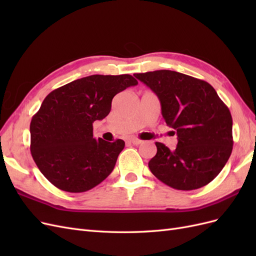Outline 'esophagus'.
<instances>
[{"instance_id": "obj_1", "label": "esophagus", "mask_w": 256, "mask_h": 256, "mask_svg": "<svg viewBox=\"0 0 256 256\" xmlns=\"http://www.w3.org/2000/svg\"><path fill=\"white\" fill-rule=\"evenodd\" d=\"M129 141H130V143H132L134 145H140L143 142L142 140H140V138H131Z\"/></svg>"}]
</instances>
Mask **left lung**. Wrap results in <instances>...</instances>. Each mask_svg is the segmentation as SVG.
<instances>
[{
  "mask_svg": "<svg viewBox=\"0 0 256 256\" xmlns=\"http://www.w3.org/2000/svg\"><path fill=\"white\" fill-rule=\"evenodd\" d=\"M159 98L166 125L177 131L171 150L156 142L148 166L159 180L177 190L204 187L216 177L233 150L228 108L206 81L172 70L134 74Z\"/></svg>",
  "mask_w": 256,
  "mask_h": 256,
  "instance_id": "obj_1",
  "label": "left lung"
}]
</instances>
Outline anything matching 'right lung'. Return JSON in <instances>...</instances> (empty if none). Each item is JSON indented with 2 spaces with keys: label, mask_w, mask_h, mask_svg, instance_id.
<instances>
[{
  "label": "right lung",
  "mask_w": 256,
  "mask_h": 256,
  "mask_svg": "<svg viewBox=\"0 0 256 256\" xmlns=\"http://www.w3.org/2000/svg\"><path fill=\"white\" fill-rule=\"evenodd\" d=\"M136 84L130 74H92L44 98L30 120V154L52 184L67 192H85L111 174L125 142L95 138L92 122L110 113L116 94Z\"/></svg>",
  "instance_id": "right-lung-1"
}]
</instances>
